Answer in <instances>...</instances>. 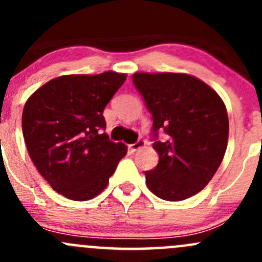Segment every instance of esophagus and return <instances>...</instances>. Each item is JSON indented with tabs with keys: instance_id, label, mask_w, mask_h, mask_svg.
Returning a JSON list of instances; mask_svg holds the SVG:
<instances>
[{
	"instance_id": "esophagus-1",
	"label": "esophagus",
	"mask_w": 262,
	"mask_h": 262,
	"mask_svg": "<svg viewBox=\"0 0 262 262\" xmlns=\"http://www.w3.org/2000/svg\"><path fill=\"white\" fill-rule=\"evenodd\" d=\"M144 144H146V141H143V139H138V141L136 142V143H133V144H130V149L132 150H137V149H139V148H142L144 146Z\"/></svg>"
}]
</instances>
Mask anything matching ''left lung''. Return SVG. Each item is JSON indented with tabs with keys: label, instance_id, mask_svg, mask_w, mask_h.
Masks as SVG:
<instances>
[{
	"label": "left lung",
	"instance_id": "8db88e82",
	"mask_svg": "<svg viewBox=\"0 0 262 262\" xmlns=\"http://www.w3.org/2000/svg\"><path fill=\"white\" fill-rule=\"evenodd\" d=\"M133 83L152 114L158 165L146 171L148 189L167 202L198 194L218 170L228 142V115L221 97L184 73H134ZM166 134L158 139V132Z\"/></svg>",
	"mask_w": 262,
	"mask_h": 262
}]
</instances>
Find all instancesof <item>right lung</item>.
Wrapping results in <instances>:
<instances>
[{"mask_svg":"<svg viewBox=\"0 0 262 262\" xmlns=\"http://www.w3.org/2000/svg\"><path fill=\"white\" fill-rule=\"evenodd\" d=\"M126 76H60L36 90L23 110L29 156L53 190L76 202L106 187L126 147L105 133V106Z\"/></svg>","mask_w":262,"mask_h":262,"instance_id":"1","label":"right lung"}]
</instances>
